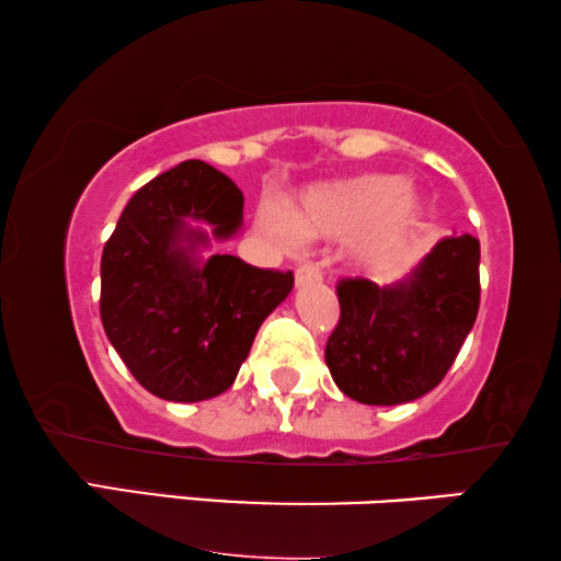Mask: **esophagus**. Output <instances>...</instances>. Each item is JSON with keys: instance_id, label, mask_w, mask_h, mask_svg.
<instances>
[{"instance_id": "esophagus-1", "label": "esophagus", "mask_w": 561, "mask_h": 561, "mask_svg": "<svg viewBox=\"0 0 561 561\" xmlns=\"http://www.w3.org/2000/svg\"><path fill=\"white\" fill-rule=\"evenodd\" d=\"M319 280H321V271L313 263L296 267V286H309V283H319Z\"/></svg>"}]
</instances>
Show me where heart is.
Wrapping results in <instances>:
<instances>
[{
	"label": "heart",
	"mask_w": 561,
	"mask_h": 561,
	"mask_svg": "<svg viewBox=\"0 0 561 561\" xmlns=\"http://www.w3.org/2000/svg\"><path fill=\"white\" fill-rule=\"evenodd\" d=\"M424 217V202L393 175H355L319 183L280 209L260 204V234L280 252H294L306 237H350V260L378 267L405 250Z\"/></svg>",
	"instance_id": "heart-1"
}]
</instances>
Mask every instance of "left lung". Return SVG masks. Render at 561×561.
Listing matches in <instances>:
<instances>
[{
  "mask_svg": "<svg viewBox=\"0 0 561 561\" xmlns=\"http://www.w3.org/2000/svg\"><path fill=\"white\" fill-rule=\"evenodd\" d=\"M340 324L327 367L352 401L396 405L442 382L480 309V242L444 237L401 280L336 283Z\"/></svg>",
  "mask_w": 561,
  "mask_h": 561,
  "instance_id": "8db88e82",
  "label": "left lung"
}]
</instances>
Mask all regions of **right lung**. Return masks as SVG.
Here are the masks:
<instances>
[{
  "instance_id": "right-lung-1",
  "label": "right lung",
  "mask_w": 561,
  "mask_h": 561,
  "mask_svg": "<svg viewBox=\"0 0 561 561\" xmlns=\"http://www.w3.org/2000/svg\"><path fill=\"white\" fill-rule=\"evenodd\" d=\"M242 191L204 160H183L137 191L102 252L104 332L145 390L196 403L232 386L252 340L294 288V273L234 255L198 257L242 227Z\"/></svg>"
}]
</instances>
